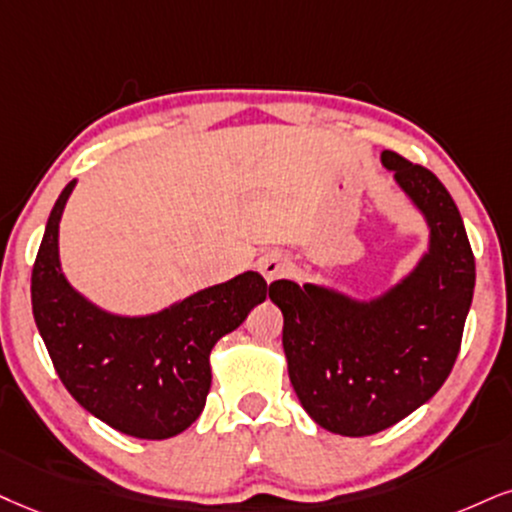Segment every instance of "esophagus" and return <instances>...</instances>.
Masks as SVG:
<instances>
[{"mask_svg": "<svg viewBox=\"0 0 512 512\" xmlns=\"http://www.w3.org/2000/svg\"><path fill=\"white\" fill-rule=\"evenodd\" d=\"M258 270H261V275L266 277L268 282H273L277 277L287 273V258L277 254V251H270V254L258 258Z\"/></svg>", "mask_w": 512, "mask_h": 512, "instance_id": "34e87169", "label": "esophagus"}]
</instances>
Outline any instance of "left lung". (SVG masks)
Wrapping results in <instances>:
<instances>
[{
    "label": "left lung",
    "instance_id": "obj_1",
    "mask_svg": "<svg viewBox=\"0 0 512 512\" xmlns=\"http://www.w3.org/2000/svg\"><path fill=\"white\" fill-rule=\"evenodd\" d=\"M384 168L430 225V251L387 294L356 301L334 289L275 280L285 315L289 380L327 432L368 437L437 394L456 363L475 292V256L456 201L437 175L396 151Z\"/></svg>",
    "mask_w": 512,
    "mask_h": 512
}]
</instances>
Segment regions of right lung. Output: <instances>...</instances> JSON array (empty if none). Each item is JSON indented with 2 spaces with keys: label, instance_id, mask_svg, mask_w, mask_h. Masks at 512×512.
<instances>
[{
  "label": "right lung",
  "instance_id": "right-lung-1",
  "mask_svg": "<svg viewBox=\"0 0 512 512\" xmlns=\"http://www.w3.org/2000/svg\"><path fill=\"white\" fill-rule=\"evenodd\" d=\"M75 180L49 213L37 251L33 315L63 387L87 413L137 439L185 432L211 389V349L237 330L270 287L254 270L201 289L166 311L123 318L68 285L59 263V220Z\"/></svg>",
  "mask_w": 512,
  "mask_h": 512
}]
</instances>
